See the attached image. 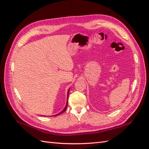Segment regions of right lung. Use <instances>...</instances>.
I'll use <instances>...</instances> for the list:
<instances>
[{"label":"right lung","mask_w":149,"mask_h":149,"mask_svg":"<svg viewBox=\"0 0 149 149\" xmlns=\"http://www.w3.org/2000/svg\"><path fill=\"white\" fill-rule=\"evenodd\" d=\"M69 92H70V89H68V94H67V97H68V94H69ZM67 99V100H68ZM67 106H68V100H67V102H66V106H65V107L64 108V109L61 112H60V113H58V114H56V115H54V116H58V115H60V114H62V113H63V112L66 110V109H67Z\"/></svg>","instance_id":"obj_1"}]
</instances>
